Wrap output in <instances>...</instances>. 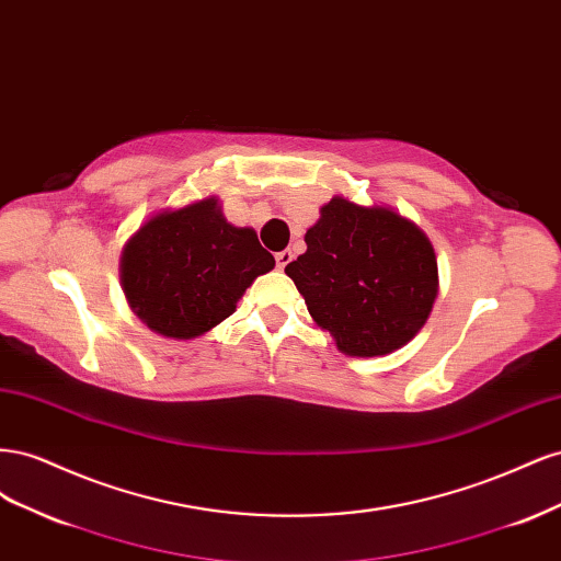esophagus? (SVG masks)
I'll use <instances>...</instances> for the list:
<instances>
[{"mask_svg":"<svg viewBox=\"0 0 561 561\" xmlns=\"http://www.w3.org/2000/svg\"><path fill=\"white\" fill-rule=\"evenodd\" d=\"M290 262H293V252H290V250L276 252V264H278V268H285Z\"/></svg>","mask_w":561,"mask_h":561,"instance_id":"34e87169","label":"esophagus"}]
</instances>
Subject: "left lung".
Masks as SVG:
<instances>
[{
  "instance_id": "obj_1",
  "label": "left lung",
  "mask_w": 561,
  "mask_h": 561,
  "mask_svg": "<svg viewBox=\"0 0 561 561\" xmlns=\"http://www.w3.org/2000/svg\"><path fill=\"white\" fill-rule=\"evenodd\" d=\"M307 252L285 266L318 328L353 358L412 342L437 297L435 250L410 219L334 196L304 236Z\"/></svg>"
}]
</instances>
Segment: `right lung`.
I'll return each mask as SVG.
<instances>
[{
    "label": "right lung",
    "mask_w": 561,
    "mask_h": 561,
    "mask_svg": "<svg viewBox=\"0 0 561 561\" xmlns=\"http://www.w3.org/2000/svg\"><path fill=\"white\" fill-rule=\"evenodd\" d=\"M274 266L254 229L229 225L208 196L154 215L130 236L122 287L149 330L194 339L229 318L252 280Z\"/></svg>",
    "instance_id": "right-lung-1"
}]
</instances>
